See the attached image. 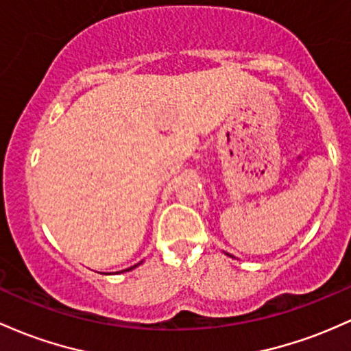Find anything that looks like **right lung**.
Masks as SVG:
<instances>
[{"label":"right lung","mask_w":351,"mask_h":351,"mask_svg":"<svg viewBox=\"0 0 351 351\" xmlns=\"http://www.w3.org/2000/svg\"><path fill=\"white\" fill-rule=\"evenodd\" d=\"M134 267H136V265H134ZM134 267H131V269H134Z\"/></svg>","instance_id":"add662e5"}]
</instances>
